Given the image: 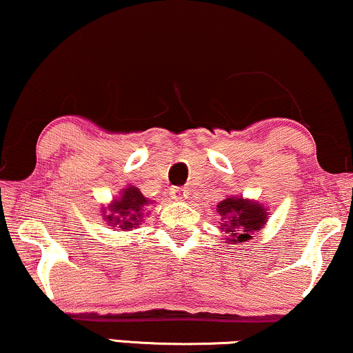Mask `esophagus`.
<instances>
[{
	"instance_id": "34e87169",
	"label": "esophagus",
	"mask_w": 353,
	"mask_h": 353,
	"mask_svg": "<svg viewBox=\"0 0 353 353\" xmlns=\"http://www.w3.org/2000/svg\"><path fill=\"white\" fill-rule=\"evenodd\" d=\"M169 195H171L174 200H185L189 199V190L184 189V187H174V189L169 192Z\"/></svg>"
}]
</instances>
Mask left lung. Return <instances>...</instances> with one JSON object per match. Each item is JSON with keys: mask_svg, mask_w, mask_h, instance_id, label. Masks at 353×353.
<instances>
[{"mask_svg": "<svg viewBox=\"0 0 353 353\" xmlns=\"http://www.w3.org/2000/svg\"><path fill=\"white\" fill-rule=\"evenodd\" d=\"M216 212L221 215V231L226 234V243L238 244L249 241L252 233L264 228L267 208L259 202L243 197H230L216 205Z\"/></svg>", "mask_w": 353, "mask_h": 353, "instance_id": "obj_1", "label": "left lung"}]
</instances>
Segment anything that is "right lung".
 <instances>
[{
  "label": "right lung",
  "mask_w": 353,
  "mask_h": 353,
  "mask_svg": "<svg viewBox=\"0 0 353 353\" xmlns=\"http://www.w3.org/2000/svg\"><path fill=\"white\" fill-rule=\"evenodd\" d=\"M151 200H148L137 189L135 185H128L120 192V197L114 199V202L102 208V215L107 225L114 230L132 231L138 228L143 221V210Z\"/></svg>",
  "instance_id": "1"
}]
</instances>
